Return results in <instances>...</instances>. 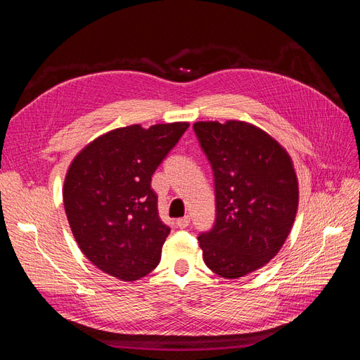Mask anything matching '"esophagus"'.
<instances>
[{
	"mask_svg": "<svg viewBox=\"0 0 360 360\" xmlns=\"http://www.w3.org/2000/svg\"><path fill=\"white\" fill-rule=\"evenodd\" d=\"M177 226L179 228H186L189 224H191V217L189 216H184V217H180V219L176 221Z\"/></svg>",
	"mask_w": 360,
	"mask_h": 360,
	"instance_id": "1",
	"label": "esophagus"
}]
</instances>
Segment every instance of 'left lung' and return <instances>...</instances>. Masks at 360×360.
I'll list each match as a JSON object with an SVG mask.
<instances>
[{"mask_svg": "<svg viewBox=\"0 0 360 360\" xmlns=\"http://www.w3.org/2000/svg\"><path fill=\"white\" fill-rule=\"evenodd\" d=\"M193 132L209 159L216 217L198 236L204 263L226 279L267 264L284 245L297 212L299 188L287 151L243 122H198Z\"/></svg>", "mask_w": 360, "mask_h": 360, "instance_id": "obj_1", "label": "left lung"}]
</instances>
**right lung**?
I'll return each instance as SVG.
<instances>
[{"label": "right lung", "instance_id": "obj_1", "mask_svg": "<svg viewBox=\"0 0 360 360\" xmlns=\"http://www.w3.org/2000/svg\"><path fill=\"white\" fill-rule=\"evenodd\" d=\"M188 127H120L72 162L63 192L68 221L82 254L105 274L130 282L159 264L171 228L159 217L151 176Z\"/></svg>", "mask_w": 360, "mask_h": 360}]
</instances>
